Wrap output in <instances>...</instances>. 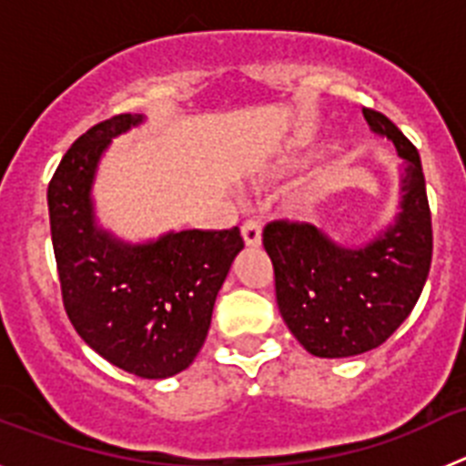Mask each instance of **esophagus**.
Returning <instances> with one entry per match:
<instances>
[{
    "mask_svg": "<svg viewBox=\"0 0 466 466\" xmlns=\"http://www.w3.org/2000/svg\"><path fill=\"white\" fill-rule=\"evenodd\" d=\"M242 240H245L247 247L261 245V226L257 221H245L242 224Z\"/></svg>",
    "mask_w": 466,
    "mask_h": 466,
    "instance_id": "esophagus-1",
    "label": "esophagus"
}]
</instances>
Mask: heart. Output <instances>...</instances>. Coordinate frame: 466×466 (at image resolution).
Segmentation results:
<instances>
[{
  "label": "heart",
  "instance_id": "obj_1",
  "mask_svg": "<svg viewBox=\"0 0 466 466\" xmlns=\"http://www.w3.org/2000/svg\"><path fill=\"white\" fill-rule=\"evenodd\" d=\"M303 166V151L300 149H287L278 156V158L266 167L263 177H268V179H278V177L289 175L294 172L296 167ZM322 205V188L319 187H306L300 188L299 193L291 200V212L296 217H312L317 212V208Z\"/></svg>",
  "mask_w": 466,
  "mask_h": 466
}]
</instances>
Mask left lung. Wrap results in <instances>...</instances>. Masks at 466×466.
<instances>
[{"instance_id": "8db88e82", "label": "left lung", "mask_w": 466, "mask_h": 466, "mask_svg": "<svg viewBox=\"0 0 466 466\" xmlns=\"http://www.w3.org/2000/svg\"><path fill=\"white\" fill-rule=\"evenodd\" d=\"M364 118L401 158L394 219L361 245H343L310 224L273 221L263 228L279 315L296 340L324 360L385 343L415 308L431 266V214L418 149L380 111L364 109Z\"/></svg>"}]
</instances>
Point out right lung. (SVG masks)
<instances>
[{"label": "right lung", "mask_w": 466, "mask_h": 466, "mask_svg": "<svg viewBox=\"0 0 466 466\" xmlns=\"http://www.w3.org/2000/svg\"><path fill=\"white\" fill-rule=\"evenodd\" d=\"M142 123L144 114H118L81 135L48 184V217L72 327L109 364L163 380L203 348L214 300L245 242L238 226L127 242L97 224L93 184L102 156Z\"/></svg>", "instance_id": "obj_1"}]
</instances>
